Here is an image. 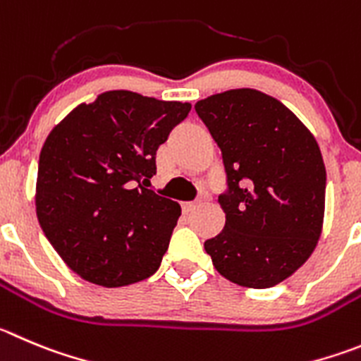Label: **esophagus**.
<instances>
[{
    "mask_svg": "<svg viewBox=\"0 0 361 361\" xmlns=\"http://www.w3.org/2000/svg\"><path fill=\"white\" fill-rule=\"evenodd\" d=\"M200 201H190V203H183L181 204V210L185 212V214H190V212H194L196 210L197 207H200Z\"/></svg>",
    "mask_w": 361,
    "mask_h": 361,
    "instance_id": "1",
    "label": "esophagus"
}]
</instances>
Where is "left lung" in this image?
<instances>
[{
  "label": "left lung",
  "instance_id": "left-lung-1",
  "mask_svg": "<svg viewBox=\"0 0 361 361\" xmlns=\"http://www.w3.org/2000/svg\"><path fill=\"white\" fill-rule=\"evenodd\" d=\"M194 109L221 149L226 174L219 194L226 224L204 249L230 281L274 287L308 260L321 237V149L285 104L258 90H226Z\"/></svg>",
  "mask_w": 361,
  "mask_h": 361
}]
</instances>
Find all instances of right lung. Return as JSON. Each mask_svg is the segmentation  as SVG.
<instances>
[{
  "mask_svg": "<svg viewBox=\"0 0 361 361\" xmlns=\"http://www.w3.org/2000/svg\"><path fill=\"white\" fill-rule=\"evenodd\" d=\"M190 104L110 90L80 104L44 142L37 219L78 276L114 288L158 271L181 215L147 188L157 149Z\"/></svg>",
  "mask_w": 361,
  "mask_h": 361,
  "instance_id": "obj_1",
  "label": "right lung"
}]
</instances>
